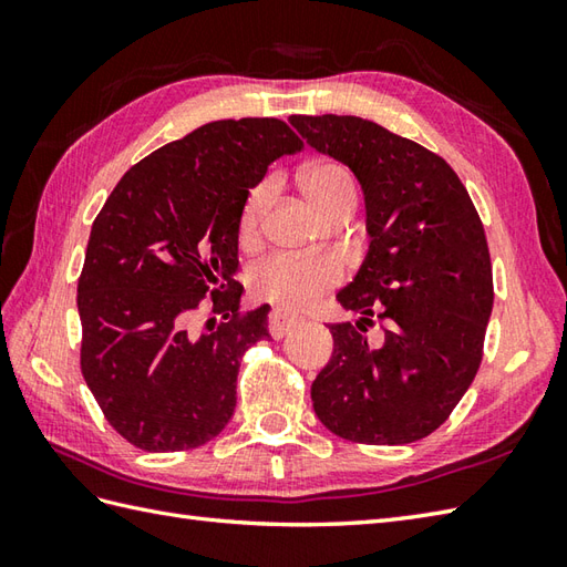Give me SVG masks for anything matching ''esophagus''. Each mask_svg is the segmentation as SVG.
Wrapping results in <instances>:
<instances>
[{"label": "esophagus", "instance_id": "1", "mask_svg": "<svg viewBox=\"0 0 567 567\" xmlns=\"http://www.w3.org/2000/svg\"><path fill=\"white\" fill-rule=\"evenodd\" d=\"M297 323H299V319L287 317L285 311H280V309H272L270 317H268V329H270L272 339H282V336L290 333L297 327Z\"/></svg>", "mask_w": 567, "mask_h": 567}]
</instances>
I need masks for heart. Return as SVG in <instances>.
I'll list each match as a JSON object with an SVG mask.
<instances>
[{
    "mask_svg": "<svg viewBox=\"0 0 567 567\" xmlns=\"http://www.w3.org/2000/svg\"><path fill=\"white\" fill-rule=\"evenodd\" d=\"M302 185L307 197L315 202V207L327 216L333 209H339L343 202L355 199L353 175L341 163L321 161L309 165L302 175ZM272 179H260L258 185L248 189L238 219L240 236L248 238L258 231L262 212L272 197ZM341 280V265L331 256L295 258L287 256V252H275V256L258 260L248 270L250 292L285 311H299L315 305L323 292L333 290Z\"/></svg>",
    "mask_w": 567,
    "mask_h": 567,
    "instance_id": "b5f03b06",
    "label": "heart"
}]
</instances>
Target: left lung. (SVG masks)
I'll use <instances>...</instances> for the list:
<instances>
[{
    "label": "left lung",
    "mask_w": 567,
    "mask_h": 567,
    "mask_svg": "<svg viewBox=\"0 0 567 567\" xmlns=\"http://www.w3.org/2000/svg\"><path fill=\"white\" fill-rule=\"evenodd\" d=\"M309 146L346 163L365 192L370 252L331 323L333 355L311 384L321 424L368 445L426 439L451 416L483 363L495 302L483 221L441 155L360 116H290ZM385 343L367 346L371 317Z\"/></svg>",
    "instance_id": "left-lung-1"
}]
</instances>
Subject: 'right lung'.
I'll use <instances>...</instances> for the list:
<instances>
[{"label": "right lung", "instance_id": "right-lung-1", "mask_svg": "<svg viewBox=\"0 0 567 567\" xmlns=\"http://www.w3.org/2000/svg\"><path fill=\"white\" fill-rule=\"evenodd\" d=\"M302 148L280 118H224L153 151L106 197L78 280L80 370L136 449H197L231 419L240 358L270 336L268 305L240 311V207L272 161ZM202 308L223 321L195 337Z\"/></svg>", "mask_w": 567, "mask_h": 567}]
</instances>
